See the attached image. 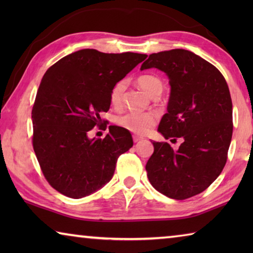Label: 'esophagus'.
<instances>
[{"label":"esophagus","instance_id":"esophagus-1","mask_svg":"<svg viewBox=\"0 0 253 253\" xmlns=\"http://www.w3.org/2000/svg\"><path fill=\"white\" fill-rule=\"evenodd\" d=\"M142 139H144V138H143V137H140V136H137V135L132 136V140H134V143L140 142V140H142Z\"/></svg>","mask_w":253,"mask_h":253}]
</instances>
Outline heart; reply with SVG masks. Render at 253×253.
<instances>
[{
    "mask_svg": "<svg viewBox=\"0 0 253 253\" xmlns=\"http://www.w3.org/2000/svg\"><path fill=\"white\" fill-rule=\"evenodd\" d=\"M137 84L148 96L161 95L163 91V83L162 80L156 76L153 75H143L138 77ZM127 83L126 80H121L114 85L110 91V104L114 107H119L123 102V95L126 89ZM157 121L156 115L153 113H128L117 117L116 123L119 126L125 128L131 132L138 135H145L155 126Z\"/></svg>",
    "mask_w": 253,
    "mask_h": 253,
    "instance_id": "b5f03b06",
    "label": "heart"
}]
</instances>
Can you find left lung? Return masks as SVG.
I'll list each match as a JSON object with an SVG mask.
<instances>
[{"instance_id":"left-lung-1","label":"left lung","mask_w":253,"mask_h":253,"mask_svg":"<svg viewBox=\"0 0 253 253\" xmlns=\"http://www.w3.org/2000/svg\"><path fill=\"white\" fill-rule=\"evenodd\" d=\"M151 68L165 72L170 85L157 130L183 143L174 151L169 143L153 142L147 176L162 194L185 200L207 190L224 168L233 130L230 90L215 67L188 50L153 53L140 70Z\"/></svg>"}]
</instances>
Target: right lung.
Instances as JSON below:
<instances>
[{"instance_id":"obj_1","label":"right lung","mask_w":253,"mask_h":253,"mask_svg":"<svg viewBox=\"0 0 253 253\" xmlns=\"http://www.w3.org/2000/svg\"><path fill=\"white\" fill-rule=\"evenodd\" d=\"M146 54L83 49L60 59L41 80L32 108L33 149L46 181L71 199L106 185L119 155L132 147L130 132L109 126L104 139L89 138L108 111L110 91ZM105 124V123H104Z\"/></svg>"}]
</instances>
